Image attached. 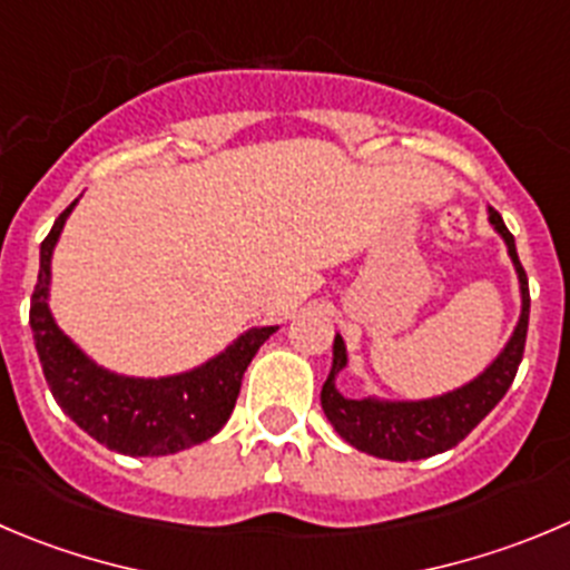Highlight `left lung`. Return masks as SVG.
<instances>
[{
	"instance_id": "8db88e82",
	"label": "left lung",
	"mask_w": 570,
	"mask_h": 570,
	"mask_svg": "<svg viewBox=\"0 0 570 570\" xmlns=\"http://www.w3.org/2000/svg\"><path fill=\"white\" fill-rule=\"evenodd\" d=\"M490 224L498 235L507 240L509 257L520 279V296H523V311L520 322L509 338L507 350L492 361L484 375L475 377L468 386L456 389L451 394L420 403H381V400H346L335 389V375L346 366V346L341 335H335L333 344V370L322 386V409L335 431L357 448L377 459H392V462H414L428 459L433 453L451 451L501 403L507 389L512 386L518 366L523 361L525 330H529V279L514 252V237L507 229L501 215L490 207Z\"/></svg>"
}]
</instances>
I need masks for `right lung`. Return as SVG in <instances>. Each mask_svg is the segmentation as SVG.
Returning <instances> with one entry per match:
<instances>
[{
    "instance_id": "add662e5",
    "label": "right lung",
    "mask_w": 570,
    "mask_h": 570,
    "mask_svg": "<svg viewBox=\"0 0 570 570\" xmlns=\"http://www.w3.org/2000/svg\"><path fill=\"white\" fill-rule=\"evenodd\" d=\"M72 200L41 243V268L30 299V327L47 386L63 411L108 451L126 456H167L207 442L229 420L243 372L276 327H254L226 352L193 372L159 381L122 377L91 363L52 322L50 259Z\"/></svg>"
}]
</instances>
